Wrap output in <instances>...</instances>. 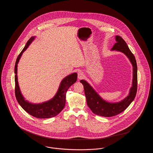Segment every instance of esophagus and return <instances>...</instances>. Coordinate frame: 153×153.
Returning a JSON list of instances; mask_svg holds the SVG:
<instances>
[{
	"instance_id": "obj_1",
	"label": "esophagus",
	"mask_w": 153,
	"mask_h": 153,
	"mask_svg": "<svg viewBox=\"0 0 153 153\" xmlns=\"http://www.w3.org/2000/svg\"><path fill=\"white\" fill-rule=\"evenodd\" d=\"M84 77V74L83 72H82L81 71L78 72V79L79 80L82 79Z\"/></svg>"
}]
</instances>
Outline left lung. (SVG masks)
<instances>
[{"label": "left lung", "instance_id": "left-lung-1", "mask_svg": "<svg viewBox=\"0 0 153 153\" xmlns=\"http://www.w3.org/2000/svg\"><path fill=\"white\" fill-rule=\"evenodd\" d=\"M117 42L114 45L111 51H120L124 53L130 59L132 65V82L128 95L120 102H106L99 96L95 89L86 81L81 80L84 86L87 102L89 108L93 113L99 116L112 117L122 112L126 109L134 100L137 91V65L134 56L130 50L127 44L121 36H115Z\"/></svg>", "mask_w": 153, "mask_h": 153}]
</instances>
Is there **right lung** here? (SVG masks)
Returning a JSON list of instances; mask_svg holds the SVG:
<instances>
[{"mask_svg":"<svg viewBox=\"0 0 153 153\" xmlns=\"http://www.w3.org/2000/svg\"><path fill=\"white\" fill-rule=\"evenodd\" d=\"M35 37L36 36H32L30 38L16 59L14 69L15 96L22 108L30 115L41 119L50 118L56 117L64 109L65 105L66 93L68 88L76 82L77 73H72L62 80L58 88L57 92L51 100L39 104L31 103L25 100L21 93L18 84L17 67L23 53L27 49L30 45L34 41Z\"/></svg>","mask_w":153,"mask_h":153,"instance_id":"1","label":"right lung"}]
</instances>
